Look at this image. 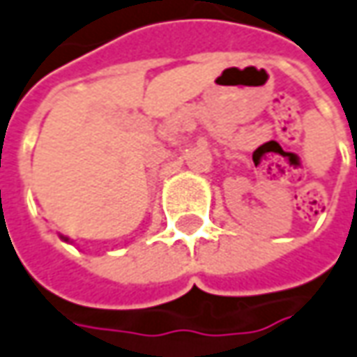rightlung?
Instances as JSON below:
<instances>
[{"instance_id":"add662e5","label":"right lung","mask_w":357,"mask_h":357,"mask_svg":"<svg viewBox=\"0 0 357 357\" xmlns=\"http://www.w3.org/2000/svg\"><path fill=\"white\" fill-rule=\"evenodd\" d=\"M61 238H63V236H61ZM63 240H68V238H63Z\"/></svg>"}]
</instances>
